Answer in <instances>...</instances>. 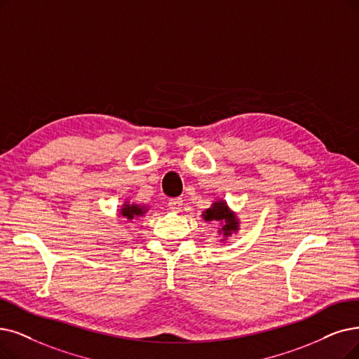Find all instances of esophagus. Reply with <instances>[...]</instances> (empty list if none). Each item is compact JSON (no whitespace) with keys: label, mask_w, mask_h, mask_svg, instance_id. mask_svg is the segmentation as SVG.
<instances>
[{"label":"esophagus","mask_w":359,"mask_h":359,"mask_svg":"<svg viewBox=\"0 0 359 359\" xmlns=\"http://www.w3.org/2000/svg\"><path fill=\"white\" fill-rule=\"evenodd\" d=\"M168 208H169L170 210H174V212L181 210V208H182V198H181V197L169 198V200H168Z\"/></svg>","instance_id":"esophagus-1"}]
</instances>
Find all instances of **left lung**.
<instances>
[{
	"mask_svg": "<svg viewBox=\"0 0 359 359\" xmlns=\"http://www.w3.org/2000/svg\"><path fill=\"white\" fill-rule=\"evenodd\" d=\"M203 217H205V221L222 222L224 226L221 228V231L224 233V236H229L231 234V231H236V229L238 228L236 215L228 209V206L224 202L213 203L212 208L205 210Z\"/></svg>",
	"mask_w": 359,
	"mask_h": 359,
	"instance_id": "obj_1",
	"label": "left lung"
}]
</instances>
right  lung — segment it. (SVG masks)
I'll return each instance as SVG.
<instances>
[{
  "mask_svg": "<svg viewBox=\"0 0 359 359\" xmlns=\"http://www.w3.org/2000/svg\"><path fill=\"white\" fill-rule=\"evenodd\" d=\"M141 213H144V209L137 205H125L121 210V215L126 219H134L135 217H140Z\"/></svg>",
  "mask_w": 359,
  "mask_h": 359,
  "instance_id": "obj_1",
  "label": "right lung"
}]
</instances>
